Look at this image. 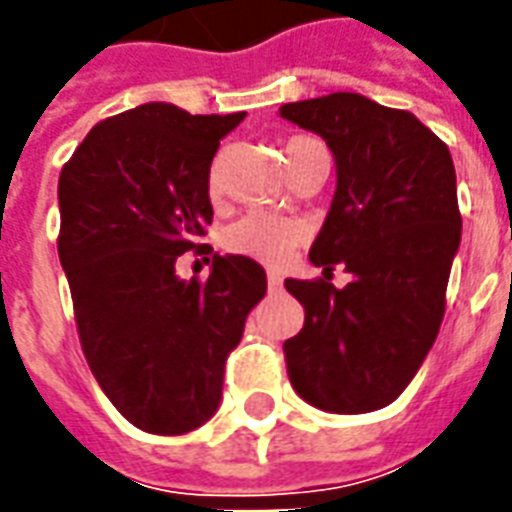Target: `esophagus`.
Listing matches in <instances>:
<instances>
[{"mask_svg": "<svg viewBox=\"0 0 512 512\" xmlns=\"http://www.w3.org/2000/svg\"><path fill=\"white\" fill-rule=\"evenodd\" d=\"M268 288L271 290L282 288V277H279L277 271H268Z\"/></svg>", "mask_w": 512, "mask_h": 512, "instance_id": "esophagus-1", "label": "esophagus"}]
</instances>
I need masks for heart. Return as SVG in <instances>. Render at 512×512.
Masks as SVG:
<instances>
[{
	"instance_id": "obj_1",
	"label": "heart",
	"mask_w": 512,
	"mask_h": 512,
	"mask_svg": "<svg viewBox=\"0 0 512 512\" xmlns=\"http://www.w3.org/2000/svg\"><path fill=\"white\" fill-rule=\"evenodd\" d=\"M318 142L312 136H290L282 153H285V161L288 167L293 169L299 164L304 147ZM216 180H219V158L211 164V172H208V186L216 189ZM301 224L296 219H288V216H277V213H263L252 211L235 219L227 230L222 233V246L230 252V255L249 257V260H257V263H266V266H279L285 257L299 246Z\"/></svg>"
}]
</instances>
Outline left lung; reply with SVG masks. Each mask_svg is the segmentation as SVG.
I'll use <instances>...</instances> for the list:
<instances>
[{
  "label": "left lung",
  "instance_id": "8db88e82",
  "mask_svg": "<svg viewBox=\"0 0 512 512\" xmlns=\"http://www.w3.org/2000/svg\"><path fill=\"white\" fill-rule=\"evenodd\" d=\"M279 115L332 147L337 191L310 260L318 279H285L304 329L285 340L293 389L334 414L389 406L436 343L461 211L450 147L406 109L332 93ZM337 262L355 274L331 285Z\"/></svg>",
  "mask_w": 512,
  "mask_h": 512
}]
</instances>
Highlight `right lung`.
<instances>
[{
	"instance_id": "obj_1",
	"label": "right lung",
	"mask_w": 512,
	"mask_h": 512,
	"mask_svg": "<svg viewBox=\"0 0 512 512\" xmlns=\"http://www.w3.org/2000/svg\"><path fill=\"white\" fill-rule=\"evenodd\" d=\"M244 117L142 104L101 120L60 172L57 252L84 359L145 433L180 436L213 417L224 362L266 296L263 266L241 255H213L208 279L175 274L183 252H211L197 244L213 222L208 172Z\"/></svg>"
}]
</instances>
